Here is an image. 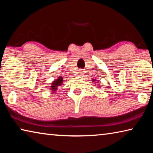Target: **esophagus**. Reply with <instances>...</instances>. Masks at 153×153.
Listing matches in <instances>:
<instances>
[{"instance_id":"obj_1","label":"esophagus","mask_w":153,"mask_h":153,"mask_svg":"<svg viewBox=\"0 0 153 153\" xmlns=\"http://www.w3.org/2000/svg\"><path fill=\"white\" fill-rule=\"evenodd\" d=\"M78 74H79V76H80V75H82V71L78 72Z\"/></svg>"}]
</instances>
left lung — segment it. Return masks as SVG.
I'll list each match as a JSON object with an SVG mask.
<instances>
[{
  "label": "left lung",
  "mask_w": 153,
  "mask_h": 153,
  "mask_svg": "<svg viewBox=\"0 0 153 153\" xmlns=\"http://www.w3.org/2000/svg\"><path fill=\"white\" fill-rule=\"evenodd\" d=\"M93 80H95V79H93Z\"/></svg>",
  "instance_id": "8db88e82"
}]
</instances>
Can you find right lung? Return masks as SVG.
<instances>
[{
    "label": "right lung",
    "instance_id": "right-lung-1",
    "mask_svg": "<svg viewBox=\"0 0 153 153\" xmlns=\"http://www.w3.org/2000/svg\"><path fill=\"white\" fill-rule=\"evenodd\" d=\"M62 83H63V78H62V77H59V78L55 80V81H54L53 84H52L51 89L53 90V91H55L56 88L62 85Z\"/></svg>",
    "mask_w": 153,
    "mask_h": 153
}]
</instances>
